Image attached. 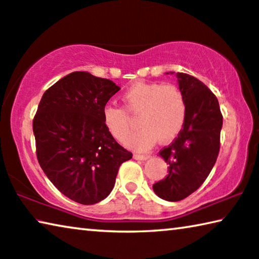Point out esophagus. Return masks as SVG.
I'll return each mask as SVG.
<instances>
[{"label": "esophagus", "instance_id": "esophagus-1", "mask_svg": "<svg viewBox=\"0 0 259 259\" xmlns=\"http://www.w3.org/2000/svg\"><path fill=\"white\" fill-rule=\"evenodd\" d=\"M134 157L136 160H140V161H146L148 157H150V155L147 154H135Z\"/></svg>", "mask_w": 259, "mask_h": 259}]
</instances>
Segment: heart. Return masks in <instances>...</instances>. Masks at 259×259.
Masks as SVG:
<instances>
[{"instance_id": "b5f03b06", "label": "heart", "mask_w": 259, "mask_h": 259, "mask_svg": "<svg viewBox=\"0 0 259 259\" xmlns=\"http://www.w3.org/2000/svg\"><path fill=\"white\" fill-rule=\"evenodd\" d=\"M125 108L131 113H142V130L131 136V121L124 108L106 105L103 109L104 124L119 142L135 151H146L157 138L161 142L176 137L186 117V100L181 88L171 83L136 82L123 96Z\"/></svg>"}]
</instances>
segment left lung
Instances as JSON below:
<instances>
[{"mask_svg": "<svg viewBox=\"0 0 259 259\" xmlns=\"http://www.w3.org/2000/svg\"><path fill=\"white\" fill-rule=\"evenodd\" d=\"M176 76L185 96L186 117L177 138L159 153L169 164L168 176L153 185L157 196L171 202L187 198L207 179L216 163L223 126L218 99L211 90L188 74Z\"/></svg>", "mask_w": 259, "mask_h": 259, "instance_id": "8db88e82", "label": "left lung"}]
</instances>
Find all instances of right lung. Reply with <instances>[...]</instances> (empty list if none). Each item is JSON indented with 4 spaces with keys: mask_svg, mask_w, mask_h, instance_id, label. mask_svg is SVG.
Masks as SVG:
<instances>
[{
    "mask_svg": "<svg viewBox=\"0 0 259 259\" xmlns=\"http://www.w3.org/2000/svg\"><path fill=\"white\" fill-rule=\"evenodd\" d=\"M120 90L107 78L73 72L42 96L33 120L36 156L50 182L73 201L95 204L112 192L133 157L113 138L103 109Z\"/></svg>",
    "mask_w": 259,
    "mask_h": 259,
    "instance_id": "1",
    "label": "right lung"
}]
</instances>
